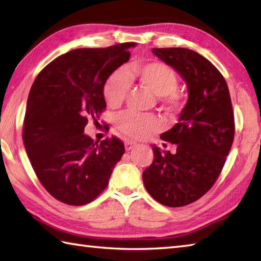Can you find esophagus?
Wrapping results in <instances>:
<instances>
[{"label": "esophagus", "mask_w": 261, "mask_h": 261, "mask_svg": "<svg viewBox=\"0 0 261 261\" xmlns=\"http://www.w3.org/2000/svg\"><path fill=\"white\" fill-rule=\"evenodd\" d=\"M124 146H125V150H130L134 148V147L137 146V143H135V141H131V140H126Z\"/></svg>", "instance_id": "esophagus-1"}]
</instances>
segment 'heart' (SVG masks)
Wrapping results in <instances>:
<instances>
[{"label":"heart","instance_id":"b5f03b06","mask_svg":"<svg viewBox=\"0 0 261 261\" xmlns=\"http://www.w3.org/2000/svg\"><path fill=\"white\" fill-rule=\"evenodd\" d=\"M135 77L151 90L159 100L169 108L180 105L182 97L178 90V76L168 65L160 61H149L136 65L132 69ZM130 83L124 70H116L103 85V97L108 105L117 107L124 101L129 92ZM117 129L123 135L134 139H146L162 129L160 118L151 114H139L136 112H125L116 118Z\"/></svg>","mask_w":261,"mask_h":261}]
</instances>
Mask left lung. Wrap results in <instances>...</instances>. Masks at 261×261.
<instances>
[{"instance_id": "1", "label": "left lung", "mask_w": 261, "mask_h": 261, "mask_svg": "<svg viewBox=\"0 0 261 261\" xmlns=\"http://www.w3.org/2000/svg\"><path fill=\"white\" fill-rule=\"evenodd\" d=\"M151 51L181 75L188 100L179 123L161 135L176 144V151L153 146V163L143 180L155 201L179 207L201 198L219 177L233 145L234 112L224 76L204 57L185 48Z\"/></svg>"}]
</instances>
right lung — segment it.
Segmentation results:
<instances>
[{
  "label": "right lung",
  "instance_id": "add662e5",
  "mask_svg": "<svg viewBox=\"0 0 261 261\" xmlns=\"http://www.w3.org/2000/svg\"><path fill=\"white\" fill-rule=\"evenodd\" d=\"M135 46L127 42L72 50L46 65L32 85L23 145L42 186L65 204L84 205L100 195L124 154L116 137L98 143L84 127L105 111L103 85Z\"/></svg>",
  "mask_w": 261,
  "mask_h": 261
}]
</instances>
